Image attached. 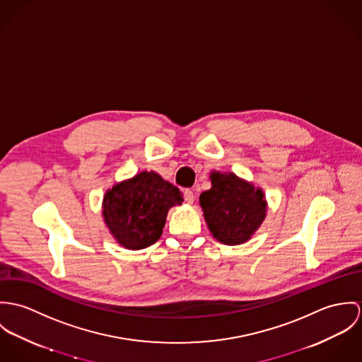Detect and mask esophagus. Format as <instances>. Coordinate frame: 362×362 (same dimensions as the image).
I'll use <instances>...</instances> for the list:
<instances>
[{"instance_id": "1", "label": "esophagus", "mask_w": 362, "mask_h": 362, "mask_svg": "<svg viewBox=\"0 0 362 362\" xmlns=\"http://www.w3.org/2000/svg\"><path fill=\"white\" fill-rule=\"evenodd\" d=\"M185 201L187 202V204H193L194 202V199H196V196H194V193L192 192V190H189V189H186L185 192Z\"/></svg>"}]
</instances>
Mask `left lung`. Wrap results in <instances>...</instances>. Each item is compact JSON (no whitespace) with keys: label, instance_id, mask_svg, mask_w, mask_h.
Returning <instances> with one entry per match:
<instances>
[{"label":"left lung","instance_id":"obj_1","mask_svg":"<svg viewBox=\"0 0 362 362\" xmlns=\"http://www.w3.org/2000/svg\"><path fill=\"white\" fill-rule=\"evenodd\" d=\"M209 179L211 189L201 193L200 206L211 235L226 245L247 243L267 216L265 193L233 172L214 170Z\"/></svg>","mask_w":362,"mask_h":362}]
</instances>
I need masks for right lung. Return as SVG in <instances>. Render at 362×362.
Listing matches in <instances>:
<instances>
[{"mask_svg": "<svg viewBox=\"0 0 362 362\" xmlns=\"http://www.w3.org/2000/svg\"><path fill=\"white\" fill-rule=\"evenodd\" d=\"M182 201L176 186L154 170H143L105 192L104 223L123 248L143 250L160 240L168 211Z\"/></svg>", "mask_w": 362, "mask_h": 362, "instance_id": "add662e5", "label": "right lung"}]
</instances>
